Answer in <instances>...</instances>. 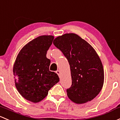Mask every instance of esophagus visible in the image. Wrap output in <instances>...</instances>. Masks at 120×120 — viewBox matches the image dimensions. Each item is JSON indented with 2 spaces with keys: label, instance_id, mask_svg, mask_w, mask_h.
<instances>
[{
  "label": "esophagus",
  "instance_id": "34e87169",
  "mask_svg": "<svg viewBox=\"0 0 120 120\" xmlns=\"http://www.w3.org/2000/svg\"><path fill=\"white\" fill-rule=\"evenodd\" d=\"M56 74H57L58 75H59V77H60V71L59 70H57V71H56Z\"/></svg>",
  "mask_w": 120,
  "mask_h": 120
}]
</instances>
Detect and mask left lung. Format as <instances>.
Segmentation results:
<instances>
[{
	"mask_svg": "<svg viewBox=\"0 0 120 120\" xmlns=\"http://www.w3.org/2000/svg\"><path fill=\"white\" fill-rule=\"evenodd\" d=\"M53 44L70 64L72 85L67 89L68 98L78 104L94 99L101 90L104 82L102 64L94 49L74 33L56 37Z\"/></svg>",
	"mask_w": 120,
	"mask_h": 120,
	"instance_id": "1",
	"label": "left lung"
}]
</instances>
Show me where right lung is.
Wrapping results in <instances>:
<instances>
[{
	"instance_id": "right-lung-1",
	"label": "right lung",
	"mask_w": 120,
	"mask_h": 120,
	"mask_svg": "<svg viewBox=\"0 0 120 120\" xmlns=\"http://www.w3.org/2000/svg\"><path fill=\"white\" fill-rule=\"evenodd\" d=\"M54 37L41 36L30 41L19 52L14 64L16 88L27 100L39 102L59 82L57 74L49 71L50 60L46 52Z\"/></svg>"
}]
</instances>
